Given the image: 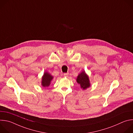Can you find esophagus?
Listing matches in <instances>:
<instances>
[{"label": "esophagus", "instance_id": "esophagus-1", "mask_svg": "<svg viewBox=\"0 0 133 133\" xmlns=\"http://www.w3.org/2000/svg\"><path fill=\"white\" fill-rule=\"evenodd\" d=\"M68 75H69V73H68V72L67 73H64V76L66 77H68Z\"/></svg>", "mask_w": 133, "mask_h": 133}]
</instances>
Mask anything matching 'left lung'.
Wrapping results in <instances>:
<instances>
[{
  "label": "left lung",
  "mask_w": 133,
  "mask_h": 133,
  "mask_svg": "<svg viewBox=\"0 0 133 133\" xmlns=\"http://www.w3.org/2000/svg\"><path fill=\"white\" fill-rule=\"evenodd\" d=\"M76 81L83 89H85L90 86L88 77L85 71H83L78 76Z\"/></svg>",
  "instance_id": "8db88e82"
}]
</instances>
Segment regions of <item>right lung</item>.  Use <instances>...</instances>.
Segmentation results:
<instances>
[{"mask_svg": "<svg viewBox=\"0 0 133 133\" xmlns=\"http://www.w3.org/2000/svg\"><path fill=\"white\" fill-rule=\"evenodd\" d=\"M53 77L49 73L46 72L44 73L43 77L42 78V84L43 87H48L49 86L50 84V82L51 81Z\"/></svg>", "mask_w": 133, "mask_h": 133, "instance_id": "1", "label": "right lung"}]
</instances>
